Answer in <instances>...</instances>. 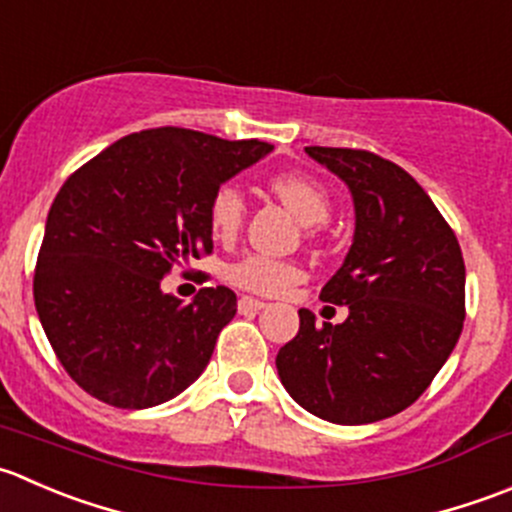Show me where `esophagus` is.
I'll list each match as a JSON object with an SVG mask.
<instances>
[{
    "label": "esophagus",
    "mask_w": 512,
    "mask_h": 512,
    "mask_svg": "<svg viewBox=\"0 0 512 512\" xmlns=\"http://www.w3.org/2000/svg\"><path fill=\"white\" fill-rule=\"evenodd\" d=\"M265 302L262 300H255V297L250 295H242L240 300H237V310L240 312H257V310H265Z\"/></svg>",
    "instance_id": "1"
}]
</instances>
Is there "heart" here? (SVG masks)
Wrapping results in <instances>:
<instances>
[{
  "label": "heart",
  "mask_w": 512,
  "mask_h": 512,
  "mask_svg": "<svg viewBox=\"0 0 512 512\" xmlns=\"http://www.w3.org/2000/svg\"><path fill=\"white\" fill-rule=\"evenodd\" d=\"M267 187L305 225H317L330 217V195L315 177L305 175V172H277L267 180ZM245 212V197L235 185L217 187L207 202V222H210L212 235L220 240H232L245 222ZM225 277L230 285L242 287L247 292L280 295L302 280V267L295 262L275 260V257L247 255L227 265Z\"/></svg>",
  "instance_id": "obj_1"
}]
</instances>
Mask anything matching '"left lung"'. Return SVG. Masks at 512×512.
Returning a JSON list of instances; mask_svg holds the SVG:
<instances>
[{
  "label": "left lung",
  "mask_w": 512,
  "mask_h": 512,
  "mask_svg": "<svg viewBox=\"0 0 512 512\" xmlns=\"http://www.w3.org/2000/svg\"><path fill=\"white\" fill-rule=\"evenodd\" d=\"M340 177L355 205V237L320 297L347 305L340 325L300 330L277 352L297 405L327 423L393 418L428 390L465 320V262L458 237L428 192L395 162L347 147H305Z\"/></svg>",
  "instance_id": "1"
}]
</instances>
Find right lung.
<instances>
[{
	"instance_id": "obj_1",
	"label": "right lung",
	"mask_w": 512,
	"mask_h": 512,
	"mask_svg": "<svg viewBox=\"0 0 512 512\" xmlns=\"http://www.w3.org/2000/svg\"><path fill=\"white\" fill-rule=\"evenodd\" d=\"M272 152L182 127L135 132L79 167L54 197L34 267V305L79 388L124 410L172 400L202 375L235 317L230 287L190 305L162 277L210 255L207 202Z\"/></svg>"
}]
</instances>
